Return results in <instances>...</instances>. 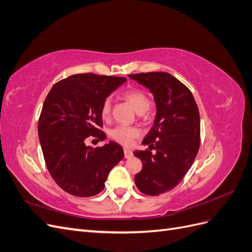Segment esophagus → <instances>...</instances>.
I'll return each instance as SVG.
<instances>
[{
	"label": "esophagus",
	"mask_w": 252,
	"mask_h": 252,
	"mask_svg": "<svg viewBox=\"0 0 252 252\" xmlns=\"http://www.w3.org/2000/svg\"><path fill=\"white\" fill-rule=\"evenodd\" d=\"M124 155H125V158H131L132 157V150L131 149H129V148H124Z\"/></svg>",
	"instance_id": "obj_1"
}]
</instances>
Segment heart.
Returning <instances> with one entry per match:
<instances>
[{"label":"heart","instance_id":"heart-1","mask_svg":"<svg viewBox=\"0 0 252 252\" xmlns=\"http://www.w3.org/2000/svg\"><path fill=\"white\" fill-rule=\"evenodd\" d=\"M123 96L130 103L135 111L138 113H144L150 107L151 102L147 94L140 89H129L123 94ZM111 114V100L110 97L105 98L101 106V116L104 120H108ZM141 134V130L136 126H124L119 125L112 128L109 131V136L113 140L122 145H130L132 141L138 138Z\"/></svg>","mask_w":252,"mask_h":252}]
</instances>
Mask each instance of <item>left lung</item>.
<instances>
[{
	"instance_id": "8db88e82",
	"label": "left lung",
	"mask_w": 252,
	"mask_h": 252,
	"mask_svg": "<svg viewBox=\"0 0 252 252\" xmlns=\"http://www.w3.org/2000/svg\"><path fill=\"white\" fill-rule=\"evenodd\" d=\"M155 96V125L143 141L148 149L134 151L143 163L134 182L141 192L158 195L179 185L200 148V113L191 91L167 72L129 74ZM155 149L156 154L151 150Z\"/></svg>"
}]
</instances>
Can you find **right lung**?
Wrapping results in <instances>:
<instances>
[{
    "mask_svg": "<svg viewBox=\"0 0 252 252\" xmlns=\"http://www.w3.org/2000/svg\"><path fill=\"white\" fill-rule=\"evenodd\" d=\"M125 81L94 73L73 74L56 83L45 98L39 139L47 169L64 191L80 197L100 193L109 171L124 158L118 143L96 148L85 143L88 138L105 140L102 103Z\"/></svg>",
    "mask_w": 252,
    "mask_h": 252,
    "instance_id": "1",
    "label": "right lung"
}]
</instances>
